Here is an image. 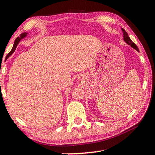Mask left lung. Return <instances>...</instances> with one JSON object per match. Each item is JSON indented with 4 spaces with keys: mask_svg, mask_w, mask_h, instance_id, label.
Instances as JSON below:
<instances>
[{
    "mask_svg": "<svg viewBox=\"0 0 155 155\" xmlns=\"http://www.w3.org/2000/svg\"><path fill=\"white\" fill-rule=\"evenodd\" d=\"M122 33H123V40L124 41L128 44V45H130L131 47H132L133 49H136V51H139V50H138V48L137 47V46L134 43H133L132 41H131V39L130 38V37L128 36V34L127 33V32L124 31L123 28H122Z\"/></svg>",
    "mask_w": 155,
    "mask_h": 155,
    "instance_id": "8db88e82",
    "label": "left lung"
}]
</instances>
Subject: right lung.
<instances>
[{
	"mask_svg": "<svg viewBox=\"0 0 155 155\" xmlns=\"http://www.w3.org/2000/svg\"><path fill=\"white\" fill-rule=\"evenodd\" d=\"M27 35H28V33H22V34L19 35V37H17V38L15 39V44H14L13 47H12V50H11L10 52L8 53V55H7V57H6L7 58H9V57L11 56V55H12V54H13L14 52H15V51L16 48H17V45H18V44L19 43V42L21 41L22 40L23 38H25V37L27 36Z\"/></svg>",
	"mask_w": 155,
	"mask_h": 155,
	"instance_id": "1",
	"label": "right lung"
}]
</instances>
